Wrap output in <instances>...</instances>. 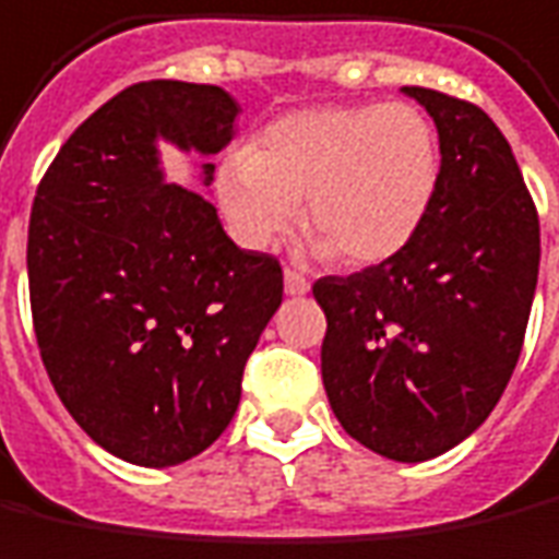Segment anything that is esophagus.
I'll use <instances>...</instances> for the list:
<instances>
[{"label":"esophagus","instance_id":"obj_1","mask_svg":"<svg viewBox=\"0 0 559 559\" xmlns=\"http://www.w3.org/2000/svg\"><path fill=\"white\" fill-rule=\"evenodd\" d=\"M283 283H286V295H292V298H301V295L310 292V280L298 271L283 273Z\"/></svg>","mask_w":559,"mask_h":559}]
</instances>
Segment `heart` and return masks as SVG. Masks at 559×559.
I'll return each mask as SVG.
<instances>
[{
    "label": "heart",
    "instance_id": "b5f03b06",
    "mask_svg": "<svg viewBox=\"0 0 559 559\" xmlns=\"http://www.w3.org/2000/svg\"><path fill=\"white\" fill-rule=\"evenodd\" d=\"M438 176V136L417 106L356 103L276 118L249 155L222 160L215 191L230 234L249 249L286 242L304 206L322 255L371 267L417 237Z\"/></svg>",
    "mask_w": 559,
    "mask_h": 559
}]
</instances>
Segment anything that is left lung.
Returning <instances> with one entry per match:
<instances>
[{
	"instance_id": "obj_1",
	"label": "left lung",
	"mask_w": 559,
	"mask_h": 559,
	"mask_svg": "<svg viewBox=\"0 0 559 559\" xmlns=\"http://www.w3.org/2000/svg\"><path fill=\"white\" fill-rule=\"evenodd\" d=\"M438 130L441 176L411 246L353 276H322V383L346 435L426 463L490 417L521 356L538 283V215L490 115L402 87Z\"/></svg>"
}]
</instances>
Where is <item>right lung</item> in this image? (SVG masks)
Returning a JSON list of instances; mask_svg holds the SVG:
<instances>
[{
  "instance_id": "obj_1",
  "label": "right lung",
  "mask_w": 559,
  "mask_h": 559,
  "mask_svg": "<svg viewBox=\"0 0 559 559\" xmlns=\"http://www.w3.org/2000/svg\"><path fill=\"white\" fill-rule=\"evenodd\" d=\"M237 115L215 84H133L63 142L36 191L26 273L41 361L72 419L124 463L179 465L228 429L283 304L280 261L240 249L213 203L160 167V142L218 155ZM213 173L200 164V185Z\"/></svg>"
}]
</instances>
